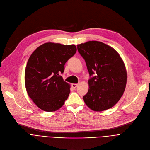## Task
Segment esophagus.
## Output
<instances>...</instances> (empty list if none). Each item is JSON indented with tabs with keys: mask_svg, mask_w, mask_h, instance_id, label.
Instances as JSON below:
<instances>
[{
	"mask_svg": "<svg viewBox=\"0 0 150 150\" xmlns=\"http://www.w3.org/2000/svg\"><path fill=\"white\" fill-rule=\"evenodd\" d=\"M77 85H78V84H76V83H74V84H71V86L73 88H74V89H75V88H76Z\"/></svg>",
	"mask_w": 150,
	"mask_h": 150,
	"instance_id": "34e87169",
	"label": "esophagus"
}]
</instances>
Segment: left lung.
I'll use <instances>...</instances> for the list:
<instances>
[{"instance_id": "1", "label": "left lung", "mask_w": 150, "mask_h": 150, "mask_svg": "<svg viewBox=\"0 0 150 150\" xmlns=\"http://www.w3.org/2000/svg\"><path fill=\"white\" fill-rule=\"evenodd\" d=\"M89 72V90L83 96L85 104L95 111L111 108L125 91L127 72L123 60L114 49L103 42L91 41L77 45Z\"/></svg>"}]
</instances>
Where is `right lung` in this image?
<instances>
[{
	"label": "right lung",
	"mask_w": 150,
	"mask_h": 150,
	"mask_svg": "<svg viewBox=\"0 0 150 150\" xmlns=\"http://www.w3.org/2000/svg\"><path fill=\"white\" fill-rule=\"evenodd\" d=\"M76 51L74 44L47 42L31 55L25 69V86L39 108L52 112L64 105L70 92V85L60 74H63L66 62Z\"/></svg>",
	"instance_id": "right-lung-1"
}]
</instances>
